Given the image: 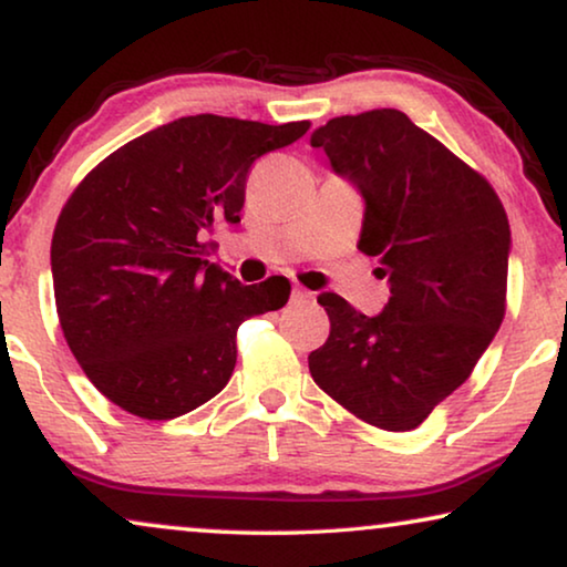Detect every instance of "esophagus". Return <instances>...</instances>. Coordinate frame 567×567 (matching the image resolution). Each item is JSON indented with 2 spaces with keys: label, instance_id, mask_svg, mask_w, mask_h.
Wrapping results in <instances>:
<instances>
[{
  "label": "esophagus",
  "instance_id": "esophagus-1",
  "mask_svg": "<svg viewBox=\"0 0 567 567\" xmlns=\"http://www.w3.org/2000/svg\"><path fill=\"white\" fill-rule=\"evenodd\" d=\"M291 301H293V305H307V301H312V293L305 291V289H293Z\"/></svg>",
  "mask_w": 567,
  "mask_h": 567
}]
</instances>
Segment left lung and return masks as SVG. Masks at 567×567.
<instances>
[{
  "label": "left lung",
  "instance_id": "1",
  "mask_svg": "<svg viewBox=\"0 0 567 567\" xmlns=\"http://www.w3.org/2000/svg\"><path fill=\"white\" fill-rule=\"evenodd\" d=\"M309 142L359 188V250L379 258L392 293L377 317L320 293L330 338L309 353V371L361 421L417 429L501 328L508 216L483 175L394 107L340 115Z\"/></svg>",
  "mask_w": 567,
  "mask_h": 567
}]
</instances>
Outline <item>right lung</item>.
<instances>
[{
	"mask_svg": "<svg viewBox=\"0 0 567 567\" xmlns=\"http://www.w3.org/2000/svg\"><path fill=\"white\" fill-rule=\"evenodd\" d=\"M309 121L188 115L123 144L76 185L53 229L61 330L107 400L169 421L227 386L237 328L289 301L284 276L245 286L206 260V235L237 224L252 162Z\"/></svg>",
	"mask_w": 567,
	"mask_h": 567,
	"instance_id": "1",
	"label": "right lung"
}]
</instances>
